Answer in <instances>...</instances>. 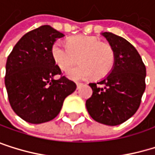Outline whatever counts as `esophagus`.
Segmentation results:
<instances>
[{
    "label": "esophagus",
    "mask_w": 155,
    "mask_h": 155,
    "mask_svg": "<svg viewBox=\"0 0 155 155\" xmlns=\"http://www.w3.org/2000/svg\"><path fill=\"white\" fill-rule=\"evenodd\" d=\"M81 86H82V83H77V88H78V90Z\"/></svg>",
    "instance_id": "obj_1"
}]
</instances>
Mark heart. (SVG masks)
Returning <instances> with one entry per match:
<instances>
[{
	"instance_id": "heart-1",
	"label": "heart",
	"mask_w": 155,
	"mask_h": 155,
	"mask_svg": "<svg viewBox=\"0 0 155 155\" xmlns=\"http://www.w3.org/2000/svg\"><path fill=\"white\" fill-rule=\"evenodd\" d=\"M51 57L56 65L66 70L78 60L80 64L70 68L66 76L73 80L87 79L93 75L100 78L108 75L114 64L113 47L91 36H76L69 38L67 45L58 41L51 47Z\"/></svg>"
}]
</instances>
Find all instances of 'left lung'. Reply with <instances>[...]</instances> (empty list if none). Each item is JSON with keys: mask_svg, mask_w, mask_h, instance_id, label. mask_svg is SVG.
Instances as JSON below:
<instances>
[{"mask_svg": "<svg viewBox=\"0 0 155 155\" xmlns=\"http://www.w3.org/2000/svg\"><path fill=\"white\" fill-rule=\"evenodd\" d=\"M113 47L115 61L110 74L99 83H90L92 95L86 101L91 117L97 122L117 126L129 119L140 107L145 91L146 67L135 47L124 38L104 32Z\"/></svg>", "mask_w": 155, "mask_h": 155, "instance_id": "left-lung-1", "label": "left lung"}]
</instances>
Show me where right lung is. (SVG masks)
I'll list each match as a JSON object with an SVG mask.
<instances>
[{
  "mask_svg": "<svg viewBox=\"0 0 155 155\" xmlns=\"http://www.w3.org/2000/svg\"><path fill=\"white\" fill-rule=\"evenodd\" d=\"M64 35L45 25L23 36L6 62L5 87L14 112L31 124H41L57 117L64 99L77 85L61 77L51 57V47Z\"/></svg>",
  "mask_w": 155,
  "mask_h": 155,
  "instance_id": "1",
  "label": "right lung"
}]
</instances>
